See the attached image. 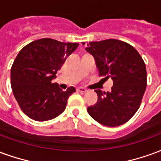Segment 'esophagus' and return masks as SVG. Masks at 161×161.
I'll return each mask as SVG.
<instances>
[{
	"label": "esophagus",
	"mask_w": 161,
	"mask_h": 161,
	"mask_svg": "<svg viewBox=\"0 0 161 161\" xmlns=\"http://www.w3.org/2000/svg\"><path fill=\"white\" fill-rule=\"evenodd\" d=\"M77 91H78V92H81V93H85L86 91H87V90L85 89V88H83V87H78L77 89Z\"/></svg>",
	"instance_id": "34e87169"
}]
</instances>
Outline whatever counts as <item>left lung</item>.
<instances>
[{"instance_id": "obj_1", "label": "left lung", "mask_w": 161, "mask_h": 161, "mask_svg": "<svg viewBox=\"0 0 161 161\" xmlns=\"http://www.w3.org/2000/svg\"><path fill=\"white\" fill-rule=\"evenodd\" d=\"M85 50L94 57L99 75L113 80L110 92L96 91L97 102L87 108L88 113L104 126L124 124L138 110L146 91L144 61L133 46L114 39L90 42Z\"/></svg>"}]
</instances>
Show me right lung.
Returning a JSON list of instances; mask_svg holds the SVG:
<instances>
[{"label":"right lung","instance_id":"1","mask_svg":"<svg viewBox=\"0 0 161 161\" xmlns=\"http://www.w3.org/2000/svg\"><path fill=\"white\" fill-rule=\"evenodd\" d=\"M79 44L41 39L20 50L11 68V87L19 106L30 118L49 121L63 113L76 90L62 91L53 80Z\"/></svg>","mask_w":161,"mask_h":161}]
</instances>
